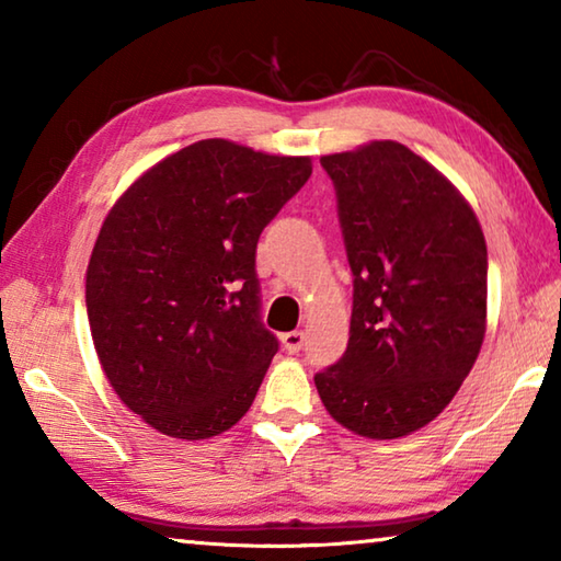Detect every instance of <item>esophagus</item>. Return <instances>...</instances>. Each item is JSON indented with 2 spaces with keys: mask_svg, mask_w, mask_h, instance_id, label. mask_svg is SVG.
Segmentation results:
<instances>
[{
  "mask_svg": "<svg viewBox=\"0 0 561 561\" xmlns=\"http://www.w3.org/2000/svg\"><path fill=\"white\" fill-rule=\"evenodd\" d=\"M282 344L289 351V354H299L304 346V334L301 331H287V334L282 336Z\"/></svg>",
  "mask_w": 561,
  "mask_h": 561,
  "instance_id": "34e87169",
  "label": "esophagus"
}]
</instances>
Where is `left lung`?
Instances as JSON below:
<instances>
[{
	"label": "left lung",
	"mask_w": 561,
	"mask_h": 561,
	"mask_svg": "<svg viewBox=\"0 0 561 561\" xmlns=\"http://www.w3.org/2000/svg\"><path fill=\"white\" fill-rule=\"evenodd\" d=\"M354 274L348 346L314 376L334 421L403 438L458 393L485 339L488 244L468 201L396 140L321 158Z\"/></svg>",
	"instance_id": "left-lung-1"
}]
</instances>
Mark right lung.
Masks as SVG:
<instances>
[{
	"instance_id": "obj_1",
	"label": "right lung",
	"mask_w": 561,
	"mask_h": 561,
	"mask_svg": "<svg viewBox=\"0 0 561 561\" xmlns=\"http://www.w3.org/2000/svg\"><path fill=\"white\" fill-rule=\"evenodd\" d=\"M309 175L311 158L207 138L111 207L87 270L89 324L113 391L150 428L205 440L250 411L279 348L254 254Z\"/></svg>"
}]
</instances>
